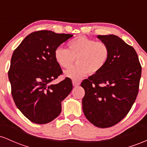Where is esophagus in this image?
<instances>
[{"label":"esophagus","instance_id":"obj_1","mask_svg":"<svg viewBox=\"0 0 147 147\" xmlns=\"http://www.w3.org/2000/svg\"><path fill=\"white\" fill-rule=\"evenodd\" d=\"M72 84H73L74 86H78L80 85V82L79 81L72 80Z\"/></svg>","mask_w":147,"mask_h":147}]
</instances>
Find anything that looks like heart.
Segmentation results:
<instances>
[{"label":"heart","instance_id":"1","mask_svg":"<svg viewBox=\"0 0 147 147\" xmlns=\"http://www.w3.org/2000/svg\"><path fill=\"white\" fill-rule=\"evenodd\" d=\"M68 49L59 46L55 50L54 57L59 66L68 68L65 72L67 77L79 80L88 73L95 74L100 71L107 63L110 49L105 42L95 41L86 36H79L68 43Z\"/></svg>","mask_w":147,"mask_h":147}]
</instances>
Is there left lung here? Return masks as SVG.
Instances as JSON below:
<instances>
[{
	"instance_id": "1",
	"label": "left lung",
	"mask_w": 147,
	"mask_h": 147,
	"mask_svg": "<svg viewBox=\"0 0 147 147\" xmlns=\"http://www.w3.org/2000/svg\"><path fill=\"white\" fill-rule=\"evenodd\" d=\"M109 45L110 56L100 71L81 84L85 90L86 117L99 128L115 125L126 117L138 94L142 66L137 52L115 35H98Z\"/></svg>"
}]
</instances>
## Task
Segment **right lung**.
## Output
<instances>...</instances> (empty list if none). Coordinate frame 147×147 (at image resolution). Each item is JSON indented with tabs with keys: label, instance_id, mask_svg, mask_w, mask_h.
I'll return each mask as SVG.
<instances>
[{
	"label": "right lung",
	"instance_id": "obj_1",
	"mask_svg": "<svg viewBox=\"0 0 147 147\" xmlns=\"http://www.w3.org/2000/svg\"><path fill=\"white\" fill-rule=\"evenodd\" d=\"M73 36L48 30L28 35L14 50L8 77L15 104L31 122L44 124L61 112V102L72 89L66 77L59 84L51 82L62 75L54 57L57 47Z\"/></svg>",
	"mask_w": 147,
	"mask_h": 147
}]
</instances>
